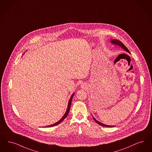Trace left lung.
Listing matches in <instances>:
<instances>
[{"label":"left lung","instance_id":"left-lung-1","mask_svg":"<svg viewBox=\"0 0 152 152\" xmlns=\"http://www.w3.org/2000/svg\"><path fill=\"white\" fill-rule=\"evenodd\" d=\"M111 42L113 44H115V45H118V46H120L121 48H122L124 50H125L126 52H127L128 53H130V52L129 51V50L127 49V48L126 47L121 41H120L119 40H111ZM93 119L94 120H95V121L97 123V124H99L100 126H106V127H111V126H108V125H106V124H103V123H100V122H99L97 120H96V119H95L94 117H93Z\"/></svg>","mask_w":152,"mask_h":152}]
</instances>
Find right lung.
Returning a JSON list of instances; mask_svg holds the SVG:
<instances>
[{
    "label": "right lung",
    "mask_w": 152,
    "mask_h": 152,
    "mask_svg": "<svg viewBox=\"0 0 152 152\" xmlns=\"http://www.w3.org/2000/svg\"><path fill=\"white\" fill-rule=\"evenodd\" d=\"M74 93H73V95L71 96V97H70V98L69 99V103H68V106H67V110H66V112H65V113L64 114V115L62 116V118H61V119L59 120L58 121H57V123H54V124H52V125H50V126H46V127H50V126H57V125H58V124H59V123H61L64 119L66 118V117H67V116L68 115V114H69V111H70V106H71V104H72V99H73V96H74Z\"/></svg>",
    "instance_id": "right-lung-1"
}]
</instances>
